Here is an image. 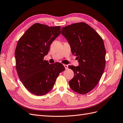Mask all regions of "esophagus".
<instances>
[{
    "label": "esophagus",
    "instance_id": "obj_1",
    "mask_svg": "<svg viewBox=\"0 0 123 123\" xmlns=\"http://www.w3.org/2000/svg\"><path fill=\"white\" fill-rule=\"evenodd\" d=\"M64 67H65V69H68V66L67 65H65V64H64Z\"/></svg>",
    "mask_w": 123,
    "mask_h": 123
}]
</instances>
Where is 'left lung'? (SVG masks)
I'll use <instances>...</instances> for the list:
<instances>
[{
	"label": "left lung",
	"instance_id": "8db88e82",
	"mask_svg": "<svg viewBox=\"0 0 123 123\" xmlns=\"http://www.w3.org/2000/svg\"><path fill=\"white\" fill-rule=\"evenodd\" d=\"M62 34L68 41L73 55L79 65L69 66L74 73L69 81L77 93L86 94L94 89L101 79L106 64V50L101 37L90 25L78 23L62 28Z\"/></svg>",
	"mask_w": 123,
	"mask_h": 123
}]
</instances>
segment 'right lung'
<instances>
[{"instance_id":"obj_1","label":"right lung","mask_w":123,"mask_h":123,"mask_svg":"<svg viewBox=\"0 0 123 123\" xmlns=\"http://www.w3.org/2000/svg\"><path fill=\"white\" fill-rule=\"evenodd\" d=\"M61 33L60 26L49 27L36 23L17 43L15 57L18 77L25 88L36 95L49 92L59 74L65 69L61 63L49 64L43 59L51 44Z\"/></svg>"}]
</instances>
